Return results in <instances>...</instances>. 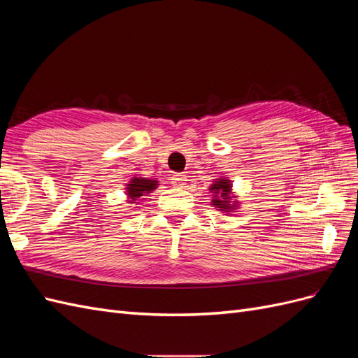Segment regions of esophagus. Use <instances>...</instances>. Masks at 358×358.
Here are the masks:
<instances>
[{
	"label": "esophagus",
	"mask_w": 358,
	"mask_h": 358,
	"mask_svg": "<svg viewBox=\"0 0 358 358\" xmlns=\"http://www.w3.org/2000/svg\"><path fill=\"white\" fill-rule=\"evenodd\" d=\"M171 183L178 188H183L187 185V176L183 175V173H175V175L171 176Z\"/></svg>",
	"instance_id": "obj_1"
}]
</instances>
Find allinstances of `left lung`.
Wrapping results in <instances>:
<instances>
[{
    "label": "left lung",
    "instance_id": "left-lung-1",
    "mask_svg": "<svg viewBox=\"0 0 358 358\" xmlns=\"http://www.w3.org/2000/svg\"><path fill=\"white\" fill-rule=\"evenodd\" d=\"M209 191L212 192L210 204L216 210L230 213L239 209L241 201L237 200L236 194H233V183L229 178L221 176L220 179H215L209 187Z\"/></svg>",
    "mask_w": 358,
    "mask_h": 358
}]
</instances>
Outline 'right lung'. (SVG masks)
Masks as SVG:
<instances>
[{
	"label": "right lung",
	"instance_id": "1",
	"mask_svg": "<svg viewBox=\"0 0 358 358\" xmlns=\"http://www.w3.org/2000/svg\"><path fill=\"white\" fill-rule=\"evenodd\" d=\"M158 180L157 179H149V178H140L134 176L125 185V194H127V201L128 203H137L140 199L149 196L150 192L158 188Z\"/></svg>",
	"mask_w": 358,
	"mask_h": 358
}]
</instances>
